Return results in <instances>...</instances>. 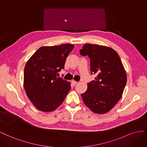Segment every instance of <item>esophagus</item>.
<instances>
[{
    "instance_id": "obj_1",
    "label": "esophagus",
    "mask_w": 147,
    "mask_h": 147,
    "mask_svg": "<svg viewBox=\"0 0 147 147\" xmlns=\"http://www.w3.org/2000/svg\"><path fill=\"white\" fill-rule=\"evenodd\" d=\"M72 83H73V84L74 85V86H76L77 84H78V82H76V81H72Z\"/></svg>"
}]
</instances>
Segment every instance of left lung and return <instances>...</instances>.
<instances>
[{
	"label": "left lung",
	"instance_id": "obj_1",
	"mask_svg": "<svg viewBox=\"0 0 147 147\" xmlns=\"http://www.w3.org/2000/svg\"><path fill=\"white\" fill-rule=\"evenodd\" d=\"M79 53L89 57L91 74L97 76L81 94L83 102L93 112L104 114L118 103L126 85L122 62L115 50L105 46L86 44Z\"/></svg>",
	"mask_w": 147,
	"mask_h": 147
}]
</instances>
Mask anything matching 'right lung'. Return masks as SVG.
<instances>
[{"label":"right lung","instance_id":"obj_1","mask_svg":"<svg viewBox=\"0 0 147 147\" xmlns=\"http://www.w3.org/2000/svg\"><path fill=\"white\" fill-rule=\"evenodd\" d=\"M73 48V44H68L42 47L25 65L24 89L29 99L39 110H55L70 90L69 83L57 75L64 69L66 57Z\"/></svg>","mask_w":147,"mask_h":147}]
</instances>
